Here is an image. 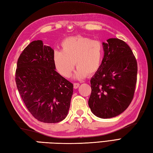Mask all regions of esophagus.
<instances>
[{
    "label": "esophagus",
    "mask_w": 153,
    "mask_h": 153,
    "mask_svg": "<svg viewBox=\"0 0 153 153\" xmlns=\"http://www.w3.org/2000/svg\"><path fill=\"white\" fill-rule=\"evenodd\" d=\"M79 86V83H74V87L75 89L78 88Z\"/></svg>",
    "instance_id": "esophagus-1"
}]
</instances>
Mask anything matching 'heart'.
Wrapping results in <instances>:
<instances>
[{
    "instance_id": "b5f03b06",
    "label": "heart",
    "mask_w": 153,
    "mask_h": 153,
    "mask_svg": "<svg viewBox=\"0 0 153 153\" xmlns=\"http://www.w3.org/2000/svg\"><path fill=\"white\" fill-rule=\"evenodd\" d=\"M103 54L101 42L82 36L71 37L63 41L61 51L54 52L53 62L58 72L65 77H70L76 65L75 77L83 79L99 69Z\"/></svg>"
}]
</instances>
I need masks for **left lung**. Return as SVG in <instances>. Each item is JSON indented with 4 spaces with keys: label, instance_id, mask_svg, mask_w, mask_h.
I'll list each match as a JSON object with an SVG mask.
<instances>
[{
    "label": "left lung",
    "instance_id": "8db88e82",
    "mask_svg": "<svg viewBox=\"0 0 153 153\" xmlns=\"http://www.w3.org/2000/svg\"><path fill=\"white\" fill-rule=\"evenodd\" d=\"M103 48L101 65L90 81L88 104L97 117L110 118L122 113L134 99L137 63L130 47L119 39H109Z\"/></svg>",
    "mask_w": 153,
    "mask_h": 153
}]
</instances>
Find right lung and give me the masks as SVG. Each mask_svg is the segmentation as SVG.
I'll return each mask as SVG.
<instances>
[{
    "label": "right lung",
    "mask_w": 153,
    "mask_h": 153,
    "mask_svg": "<svg viewBox=\"0 0 153 153\" xmlns=\"http://www.w3.org/2000/svg\"><path fill=\"white\" fill-rule=\"evenodd\" d=\"M54 51L41 40L32 41L19 55L15 80L25 106L35 119L57 123L66 118L73 84L55 71Z\"/></svg>",
    "instance_id": "right-lung-1"
}]
</instances>
